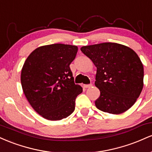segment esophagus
I'll return each instance as SVG.
<instances>
[{"mask_svg": "<svg viewBox=\"0 0 152 152\" xmlns=\"http://www.w3.org/2000/svg\"><path fill=\"white\" fill-rule=\"evenodd\" d=\"M83 86H84V88H90V87L92 86V84L91 83H90V84H85L83 85Z\"/></svg>", "mask_w": 152, "mask_h": 152, "instance_id": "esophagus-1", "label": "esophagus"}]
</instances>
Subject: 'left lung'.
<instances>
[{
  "label": "left lung",
  "mask_w": 152,
  "mask_h": 152,
  "mask_svg": "<svg viewBox=\"0 0 152 152\" xmlns=\"http://www.w3.org/2000/svg\"><path fill=\"white\" fill-rule=\"evenodd\" d=\"M81 50L97 69L95 86L101 93L95 102L97 109L113 114L130 109L144 84V67L134 50L116 43L83 46Z\"/></svg>",
  "instance_id": "8db88e82"
}]
</instances>
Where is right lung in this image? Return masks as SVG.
Here are the masks:
<instances>
[{
    "label": "right lung",
    "mask_w": 152,
    "mask_h": 152,
    "mask_svg": "<svg viewBox=\"0 0 152 152\" xmlns=\"http://www.w3.org/2000/svg\"><path fill=\"white\" fill-rule=\"evenodd\" d=\"M78 47L56 43L36 48L28 56L21 71L23 91L38 114L51 121L74 112L75 101L83 91L75 84L70 69Z\"/></svg>",
    "instance_id": "obj_1"
}]
</instances>
